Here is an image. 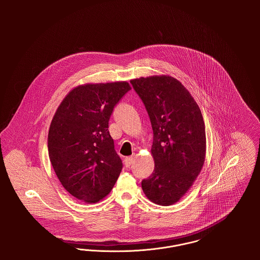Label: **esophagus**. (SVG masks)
I'll list each match as a JSON object with an SVG mask.
<instances>
[{"label":"esophagus","mask_w":260,"mask_h":260,"mask_svg":"<svg viewBox=\"0 0 260 260\" xmlns=\"http://www.w3.org/2000/svg\"><path fill=\"white\" fill-rule=\"evenodd\" d=\"M124 161L125 167H129V166H132V164H133V161H134V159H133V157H125Z\"/></svg>","instance_id":"34e87169"}]
</instances>
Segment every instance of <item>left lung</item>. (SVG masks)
I'll list each match as a JSON object with an SVG mask.
<instances>
[{"label": "left lung", "instance_id": "8db88e82", "mask_svg": "<svg viewBox=\"0 0 260 260\" xmlns=\"http://www.w3.org/2000/svg\"><path fill=\"white\" fill-rule=\"evenodd\" d=\"M142 100L153 129L155 168L141 186L155 204L170 206L185 195L206 156V132L198 104L184 86L170 76L131 81Z\"/></svg>", "mask_w": 260, "mask_h": 260}]
</instances>
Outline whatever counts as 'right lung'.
Instances as JSON below:
<instances>
[{
	"mask_svg": "<svg viewBox=\"0 0 260 260\" xmlns=\"http://www.w3.org/2000/svg\"><path fill=\"white\" fill-rule=\"evenodd\" d=\"M128 90L126 82L80 86L55 112L48 137L50 162L62 186L78 200L99 202L109 194L121 173L123 162L108 124Z\"/></svg>",
	"mask_w": 260,
	"mask_h": 260,
	"instance_id": "obj_1",
	"label": "right lung"
}]
</instances>
